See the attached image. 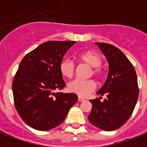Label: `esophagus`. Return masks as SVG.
Listing matches in <instances>:
<instances>
[{
	"mask_svg": "<svg viewBox=\"0 0 147 147\" xmlns=\"http://www.w3.org/2000/svg\"><path fill=\"white\" fill-rule=\"evenodd\" d=\"M78 100H79V101H84V98H83L81 96H78Z\"/></svg>",
	"mask_w": 147,
	"mask_h": 147,
	"instance_id": "34e87169",
	"label": "esophagus"
}]
</instances>
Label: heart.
<instances>
[{
	"label": "heart",
	"mask_w": 147,
	"mask_h": 147,
	"mask_svg": "<svg viewBox=\"0 0 147 147\" xmlns=\"http://www.w3.org/2000/svg\"><path fill=\"white\" fill-rule=\"evenodd\" d=\"M80 59L92 67L90 76L100 78L103 76V69L100 67L102 63V57L98 53L95 51H86L79 55ZM60 73L67 78H71L75 72L74 62L70 59H64L60 62L59 64ZM96 88V83L93 80H74L68 83L67 89L71 92H73L80 96H85Z\"/></svg>",
	"instance_id": "heart-1"
}]
</instances>
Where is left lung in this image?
<instances>
[{"label":"left lung","instance_id":"left-lung-1","mask_svg":"<svg viewBox=\"0 0 147 147\" xmlns=\"http://www.w3.org/2000/svg\"><path fill=\"white\" fill-rule=\"evenodd\" d=\"M109 63L106 81L97 92L106 96L91 100L92 108L88 121L96 127L113 131L123 125L130 117L138 98V85L135 69L124 53L114 46L96 42Z\"/></svg>","mask_w":147,"mask_h":147}]
</instances>
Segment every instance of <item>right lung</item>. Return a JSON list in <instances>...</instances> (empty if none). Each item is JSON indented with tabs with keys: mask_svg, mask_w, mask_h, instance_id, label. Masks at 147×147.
<instances>
[{
	"mask_svg": "<svg viewBox=\"0 0 147 147\" xmlns=\"http://www.w3.org/2000/svg\"><path fill=\"white\" fill-rule=\"evenodd\" d=\"M75 41H49L28 53L13 80L15 108L29 126L49 130L59 125L76 103L77 95L58 91L65 87L59 64Z\"/></svg>",
	"mask_w": 147,
	"mask_h": 147,
	"instance_id": "1",
	"label": "right lung"
}]
</instances>
